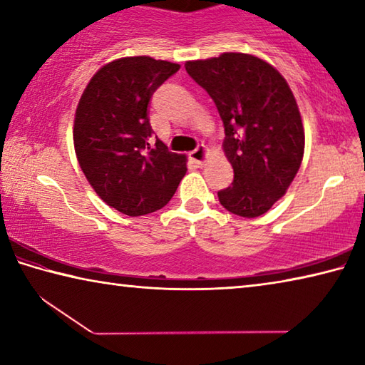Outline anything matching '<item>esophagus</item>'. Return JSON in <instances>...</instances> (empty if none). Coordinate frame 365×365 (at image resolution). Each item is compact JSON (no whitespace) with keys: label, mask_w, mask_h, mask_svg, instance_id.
<instances>
[{"label":"esophagus","mask_w":365,"mask_h":365,"mask_svg":"<svg viewBox=\"0 0 365 365\" xmlns=\"http://www.w3.org/2000/svg\"><path fill=\"white\" fill-rule=\"evenodd\" d=\"M207 153H209L207 148L205 145H200V146L196 148V150H193V151L190 153V159L201 168V165H205V163H206Z\"/></svg>","instance_id":"1"}]
</instances>
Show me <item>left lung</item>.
<instances>
[{"instance_id": "1", "label": "left lung", "mask_w": 365, "mask_h": 365, "mask_svg": "<svg viewBox=\"0 0 365 365\" xmlns=\"http://www.w3.org/2000/svg\"><path fill=\"white\" fill-rule=\"evenodd\" d=\"M185 69L212 98L224 122V153L233 183L220 205L259 217L287 193L304 154V128L287 80L274 66L245 53L188 61Z\"/></svg>"}]
</instances>
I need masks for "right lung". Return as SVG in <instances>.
<instances>
[{
  "label": "right lung",
  "mask_w": 365,
  "mask_h": 365,
  "mask_svg": "<svg viewBox=\"0 0 365 365\" xmlns=\"http://www.w3.org/2000/svg\"><path fill=\"white\" fill-rule=\"evenodd\" d=\"M180 69L150 56L103 66L80 96L73 148L80 169L106 202L130 217L159 211L187 174V156L150 143L148 104L158 86Z\"/></svg>",
  "instance_id": "right-lung-1"
}]
</instances>
